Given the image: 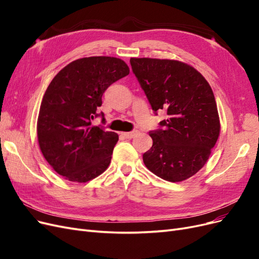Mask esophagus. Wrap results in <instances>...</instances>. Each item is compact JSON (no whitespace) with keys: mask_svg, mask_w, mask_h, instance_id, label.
Listing matches in <instances>:
<instances>
[{"mask_svg":"<svg viewBox=\"0 0 259 259\" xmlns=\"http://www.w3.org/2000/svg\"><path fill=\"white\" fill-rule=\"evenodd\" d=\"M137 134H138V131H133V132H128V133H123L122 135H123L125 138L131 139V138H134Z\"/></svg>","mask_w":259,"mask_h":259,"instance_id":"esophagus-1","label":"esophagus"}]
</instances>
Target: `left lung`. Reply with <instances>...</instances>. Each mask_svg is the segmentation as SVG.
I'll return each mask as SVG.
<instances>
[{
  "label": "left lung",
  "instance_id": "8db88e82",
  "mask_svg": "<svg viewBox=\"0 0 259 259\" xmlns=\"http://www.w3.org/2000/svg\"><path fill=\"white\" fill-rule=\"evenodd\" d=\"M131 66L152 110H165L163 127L149 133L152 147L146 167L171 183L190 178L205 165L221 122L214 93L198 70L179 60L131 58Z\"/></svg>",
  "mask_w": 259,
  "mask_h": 259
}]
</instances>
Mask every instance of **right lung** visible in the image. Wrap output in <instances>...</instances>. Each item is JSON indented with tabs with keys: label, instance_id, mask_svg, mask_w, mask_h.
I'll return each mask as SVG.
<instances>
[{
	"label": "right lung",
	"instance_id": "right-lung-1",
	"mask_svg": "<svg viewBox=\"0 0 259 259\" xmlns=\"http://www.w3.org/2000/svg\"><path fill=\"white\" fill-rule=\"evenodd\" d=\"M128 73L120 58L94 56L70 62L55 75L42 99L36 132L41 152L56 173L86 183L108 168L119 135L92 126V121L99 115L105 91Z\"/></svg>",
	"mask_w": 259,
	"mask_h": 259
}]
</instances>
